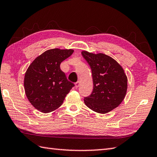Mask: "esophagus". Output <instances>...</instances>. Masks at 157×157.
Returning <instances> with one entry per match:
<instances>
[{"label": "esophagus", "mask_w": 157, "mask_h": 157, "mask_svg": "<svg viewBox=\"0 0 157 157\" xmlns=\"http://www.w3.org/2000/svg\"><path fill=\"white\" fill-rule=\"evenodd\" d=\"M79 84H80V82H79V81H78L75 84V88H78L79 86Z\"/></svg>", "instance_id": "1"}]
</instances>
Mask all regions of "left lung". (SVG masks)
Wrapping results in <instances>:
<instances>
[{
  "label": "left lung",
  "instance_id": "8db88e82",
  "mask_svg": "<svg viewBox=\"0 0 157 157\" xmlns=\"http://www.w3.org/2000/svg\"><path fill=\"white\" fill-rule=\"evenodd\" d=\"M90 65L93 90L84 98V103L94 112L108 113L124 100L127 90V77L122 67L113 58L102 53L82 52Z\"/></svg>",
  "mask_w": 157,
  "mask_h": 157
}]
</instances>
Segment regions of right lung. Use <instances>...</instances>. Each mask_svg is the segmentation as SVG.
I'll use <instances>...</instances> for the list:
<instances>
[{
	"mask_svg": "<svg viewBox=\"0 0 157 157\" xmlns=\"http://www.w3.org/2000/svg\"><path fill=\"white\" fill-rule=\"evenodd\" d=\"M73 52L71 49L48 50L36 57L26 70L24 81L25 93L29 102L39 111H54L74 86L60 67Z\"/></svg>",
	"mask_w": 157,
	"mask_h": 157,
	"instance_id": "right-lung-1",
	"label": "right lung"
}]
</instances>
